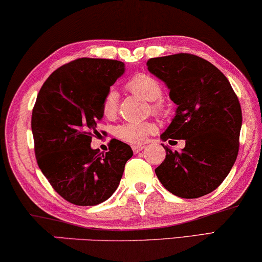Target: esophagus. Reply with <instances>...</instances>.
<instances>
[{
    "instance_id": "34e87169",
    "label": "esophagus",
    "mask_w": 262,
    "mask_h": 262,
    "mask_svg": "<svg viewBox=\"0 0 262 262\" xmlns=\"http://www.w3.org/2000/svg\"><path fill=\"white\" fill-rule=\"evenodd\" d=\"M144 148H145L144 144H135V145H132V150H134L135 154L142 151V150L144 149Z\"/></svg>"
}]
</instances>
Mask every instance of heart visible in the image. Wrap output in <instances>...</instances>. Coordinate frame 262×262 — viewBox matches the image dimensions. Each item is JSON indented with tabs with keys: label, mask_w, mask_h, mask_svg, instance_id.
<instances>
[{
	"label": "heart",
	"mask_w": 262,
	"mask_h": 262,
	"mask_svg": "<svg viewBox=\"0 0 262 262\" xmlns=\"http://www.w3.org/2000/svg\"><path fill=\"white\" fill-rule=\"evenodd\" d=\"M127 89L136 95L142 96L151 101V110L154 113L162 114L164 105L160 101L162 95V87L156 78L146 74H137L127 82ZM102 116L107 119H113L118 113V94L116 91L110 89L103 96L101 102ZM156 126L151 121H134L124 123L117 126L116 136L120 141L130 144H142L150 135L155 134Z\"/></svg>",
	"instance_id": "1"
}]
</instances>
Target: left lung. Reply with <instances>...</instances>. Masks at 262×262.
<instances>
[{
  "label": "left lung",
  "mask_w": 262,
  "mask_h": 262,
  "mask_svg": "<svg viewBox=\"0 0 262 262\" xmlns=\"http://www.w3.org/2000/svg\"><path fill=\"white\" fill-rule=\"evenodd\" d=\"M150 73L169 88L177 114L161 139H185L182 151L168 146L155 173L173 194L193 199L220 186L234 166L242 125L241 105L230 82L213 64L191 53L157 57Z\"/></svg>",
  "instance_id": "obj_1"
}]
</instances>
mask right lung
I'll return each instance as SVG.
<instances>
[{"instance_id":"1","label":"right lung","mask_w":262,"mask_h":262,"mask_svg":"<svg viewBox=\"0 0 262 262\" xmlns=\"http://www.w3.org/2000/svg\"><path fill=\"white\" fill-rule=\"evenodd\" d=\"M123 74L120 60L78 58L53 71L38 93L31 121L35 159L53 189L75 205L108 199L134 155L116 138L107 152L91 148L103 96Z\"/></svg>"}]
</instances>
